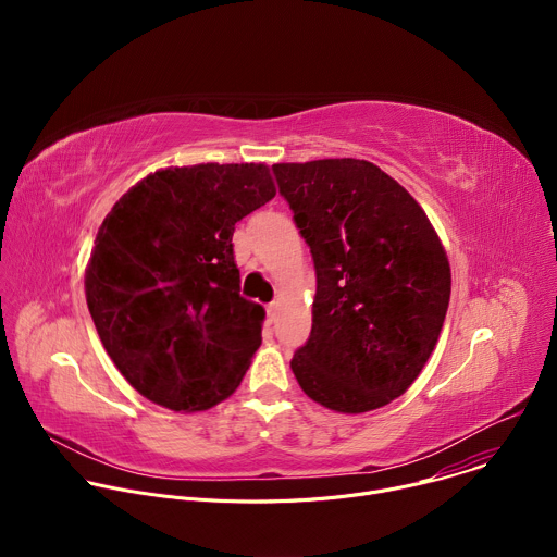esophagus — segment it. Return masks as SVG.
<instances>
[{
  "instance_id": "obj_1",
  "label": "esophagus",
  "mask_w": 557,
  "mask_h": 557,
  "mask_svg": "<svg viewBox=\"0 0 557 557\" xmlns=\"http://www.w3.org/2000/svg\"><path fill=\"white\" fill-rule=\"evenodd\" d=\"M275 314H277V304H269V306H267V322H269V324L275 320Z\"/></svg>"
}]
</instances>
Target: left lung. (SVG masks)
<instances>
[{
	"instance_id": "8db88e82",
	"label": "left lung",
	"mask_w": 557,
	"mask_h": 557,
	"mask_svg": "<svg viewBox=\"0 0 557 557\" xmlns=\"http://www.w3.org/2000/svg\"><path fill=\"white\" fill-rule=\"evenodd\" d=\"M273 174L310 247L312 329L290 370L339 414L401 396L436 348L451 293L445 247L423 207L374 163L324 158Z\"/></svg>"
}]
</instances>
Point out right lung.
<instances>
[{
	"instance_id": "1",
	"label": "right lung",
	"mask_w": 557,
	"mask_h": 557,
	"mask_svg": "<svg viewBox=\"0 0 557 557\" xmlns=\"http://www.w3.org/2000/svg\"><path fill=\"white\" fill-rule=\"evenodd\" d=\"M275 191L264 163L165 168L99 226L86 301L106 352L151 404L205 412L247 374L267 312L240 297L231 237Z\"/></svg>"
}]
</instances>
